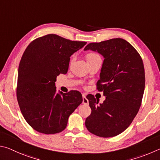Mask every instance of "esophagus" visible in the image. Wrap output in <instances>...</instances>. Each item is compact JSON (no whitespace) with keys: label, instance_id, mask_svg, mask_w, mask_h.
I'll list each match as a JSON object with an SVG mask.
<instances>
[{"label":"esophagus","instance_id":"esophagus-1","mask_svg":"<svg viewBox=\"0 0 160 160\" xmlns=\"http://www.w3.org/2000/svg\"><path fill=\"white\" fill-rule=\"evenodd\" d=\"M82 96H83V104L88 105V100L86 98V95L84 93H83L82 94Z\"/></svg>","mask_w":160,"mask_h":160}]
</instances>
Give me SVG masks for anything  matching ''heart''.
Wrapping results in <instances>:
<instances>
[{"label": "heart", "instance_id": "heart-1", "mask_svg": "<svg viewBox=\"0 0 160 160\" xmlns=\"http://www.w3.org/2000/svg\"><path fill=\"white\" fill-rule=\"evenodd\" d=\"M85 57L88 64L94 62H96V61H101V57H100L98 53H97L96 52H89L88 53H86ZM74 59L73 57L70 58L69 62V67L72 65L73 62H74Z\"/></svg>", "mask_w": 160, "mask_h": 160}]
</instances>
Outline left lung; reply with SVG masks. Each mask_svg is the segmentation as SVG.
Listing matches in <instances>:
<instances>
[{
	"instance_id": "8db88e82",
	"label": "left lung",
	"mask_w": 160,
	"mask_h": 160,
	"mask_svg": "<svg viewBox=\"0 0 160 160\" xmlns=\"http://www.w3.org/2000/svg\"><path fill=\"white\" fill-rule=\"evenodd\" d=\"M84 50L105 58L96 86L106 97L98 105L93 95L86 96L91 113L86 127L102 138L116 136L129 127L141 105L145 83L142 60L132 45L120 38L88 43Z\"/></svg>"
}]
</instances>
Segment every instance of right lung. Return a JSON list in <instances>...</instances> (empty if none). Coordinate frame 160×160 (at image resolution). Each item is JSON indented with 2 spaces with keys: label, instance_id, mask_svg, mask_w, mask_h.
<instances>
[{
  "label": "right lung",
  "instance_id": "obj_1",
  "mask_svg": "<svg viewBox=\"0 0 160 160\" xmlns=\"http://www.w3.org/2000/svg\"><path fill=\"white\" fill-rule=\"evenodd\" d=\"M86 44L56 34L34 39L22 55L18 69L17 98L28 124L38 132L60 133L70 114L83 101L79 91L56 93V77L67 74L73 53Z\"/></svg>",
  "mask_w": 160,
  "mask_h": 160
}]
</instances>
